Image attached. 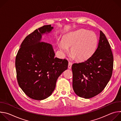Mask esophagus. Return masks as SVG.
Wrapping results in <instances>:
<instances>
[{"mask_svg": "<svg viewBox=\"0 0 121 121\" xmlns=\"http://www.w3.org/2000/svg\"><path fill=\"white\" fill-rule=\"evenodd\" d=\"M72 63L71 62H69L68 63V69H71V67H72Z\"/></svg>", "mask_w": 121, "mask_h": 121, "instance_id": "34e87169", "label": "esophagus"}]
</instances>
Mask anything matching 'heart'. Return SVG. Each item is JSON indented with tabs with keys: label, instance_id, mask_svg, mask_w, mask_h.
<instances>
[{
	"label": "heart",
	"instance_id": "1",
	"mask_svg": "<svg viewBox=\"0 0 121 121\" xmlns=\"http://www.w3.org/2000/svg\"><path fill=\"white\" fill-rule=\"evenodd\" d=\"M98 40L92 31L80 29L65 35L59 43L60 50L65 53L71 47V53L79 61H84L91 57L96 50Z\"/></svg>",
	"mask_w": 121,
	"mask_h": 121
}]
</instances>
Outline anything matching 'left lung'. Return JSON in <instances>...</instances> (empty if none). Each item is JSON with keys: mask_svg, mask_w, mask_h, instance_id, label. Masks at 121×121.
Returning a JSON list of instances; mask_svg holds the SVG:
<instances>
[{"mask_svg": "<svg viewBox=\"0 0 121 121\" xmlns=\"http://www.w3.org/2000/svg\"><path fill=\"white\" fill-rule=\"evenodd\" d=\"M113 57L105 34L100 30L98 47L87 60L72 65L73 88L85 99L92 98L105 88L112 73Z\"/></svg>", "mask_w": 121, "mask_h": 121, "instance_id": "left-lung-1", "label": "left lung"}]
</instances>
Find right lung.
Returning a JSON list of instances; mask_svg holds the SVG:
<instances>
[{"mask_svg": "<svg viewBox=\"0 0 121 121\" xmlns=\"http://www.w3.org/2000/svg\"><path fill=\"white\" fill-rule=\"evenodd\" d=\"M53 29L44 25L30 34L23 41L16 57L19 85L29 97L43 100L52 94L58 78L68 66V61L55 57L52 45L41 42L42 35Z\"/></svg>", "mask_w": 121, "mask_h": 121, "instance_id": "add662e5", "label": "right lung"}]
</instances>
